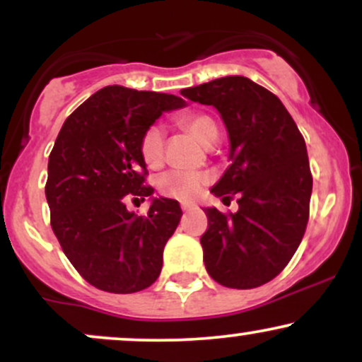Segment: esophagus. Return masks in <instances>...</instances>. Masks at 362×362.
Listing matches in <instances>:
<instances>
[{"mask_svg":"<svg viewBox=\"0 0 362 362\" xmlns=\"http://www.w3.org/2000/svg\"><path fill=\"white\" fill-rule=\"evenodd\" d=\"M192 209H195L194 204H182V211H184V213H189V211Z\"/></svg>","mask_w":362,"mask_h":362,"instance_id":"obj_1","label":"esophagus"}]
</instances>
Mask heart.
I'll list each match as a JSON object with an SVG mask.
<instances>
[{
    "instance_id": "1",
    "label": "heart",
    "mask_w": 362,
    "mask_h": 362,
    "mask_svg": "<svg viewBox=\"0 0 362 362\" xmlns=\"http://www.w3.org/2000/svg\"><path fill=\"white\" fill-rule=\"evenodd\" d=\"M178 124L187 129L199 143L204 146H213L218 139V126L209 115L190 112L178 117ZM139 155L149 168L161 167L165 160V129L161 126H149L144 129L139 139ZM211 184V175L206 172H182L170 170L160 175L156 182L161 195L175 201H194L207 185Z\"/></svg>"
}]
</instances>
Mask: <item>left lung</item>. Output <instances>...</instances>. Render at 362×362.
I'll use <instances>...</instances> for the list:
<instances>
[{"instance_id":"left-lung-1","label":"left lung","mask_w":362,"mask_h":362,"mask_svg":"<svg viewBox=\"0 0 362 362\" xmlns=\"http://www.w3.org/2000/svg\"><path fill=\"white\" fill-rule=\"evenodd\" d=\"M182 95L216 107L231 143V165L211 192L236 195L238 211L204 209L206 269L226 288H259L284 271L306 231L313 177L305 138L279 98L248 78H218Z\"/></svg>"}]
</instances>
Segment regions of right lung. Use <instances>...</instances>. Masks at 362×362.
Listing matches in <instances>:
<instances>
[{
  "mask_svg": "<svg viewBox=\"0 0 362 362\" xmlns=\"http://www.w3.org/2000/svg\"><path fill=\"white\" fill-rule=\"evenodd\" d=\"M175 95L105 86L62 124L49 155L45 197L51 226L78 274L107 293H138L158 279L163 248L182 218L173 199H155L146 214L126 202L153 194L139 139Z\"/></svg>",
  "mask_w": 362,
  "mask_h": 362,
  "instance_id": "obj_1",
  "label": "right lung"
}]
</instances>
